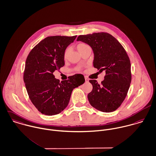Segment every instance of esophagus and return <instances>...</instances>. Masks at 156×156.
<instances>
[{
	"instance_id": "obj_1",
	"label": "esophagus",
	"mask_w": 156,
	"mask_h": 156,
	"mask_svg": "<svg viewBox=\"0 0 156 156\" xmlns=\"http://www.w3.org/2000/svg\"><path fill=\"white\" fill-rule=\"evenodd\" d=\"M85 82H88V79L87 77H85Z\"/></svg>"
}]
</instances>
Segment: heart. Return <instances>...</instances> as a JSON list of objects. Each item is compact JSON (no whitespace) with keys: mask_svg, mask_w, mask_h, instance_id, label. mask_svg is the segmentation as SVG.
Instances as JSON below:
<instances>
[{"mask_svg":"<svg viewBox=\"0 0 156 156\" xmlns=\"http://www.w3.org/2000/svg\"><path fill=\"white\" fill-rule=\"evenodd\" d=\"M87 46H88V45H87V44H85L80 43V44H79L77 45V48L78 51H80L81 50H82L83 48H84L85 47H87ZM68 52H69V49L67 48V49L65 50V53H64V57H65V58H66V57H67V55H68ZM80 67H79V68H77V69L79 70V69H80Z\"/></svg>","mask_w":156,"mask_h":156,"instance_id":"obj_1","label":"heart"}]
</instances>
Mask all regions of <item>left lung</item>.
Listing matches in <instances>:
<instances>
[{"instance_id": "1", "label": "left lung", "mask_w": 156, "mask_h": 156, "mask_svg": "<svg viewBox=\"0 0 156 156\" xmlns=\"http://www.w3.org/2000/svg\"><path fill=\"white\" fill-rule=\"evenodd\" d=\"M77 41L91 47L94 67L106 73L101 85L96 80H90L93 85L88 94L90 104L102 112L114 111L125 100L131 82V63L127 53L119 42L107 33L80 35Z\"/></svg>"}]
</instances>
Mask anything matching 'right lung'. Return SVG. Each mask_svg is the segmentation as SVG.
Wrapping results in <instances>:
<instances>
[{
    "instance_id": "right-lung-1",
    "label": "right lung",
    "mask_w": 156,
    "mask_h": 156,
    "mask_svg": "<svg viewBox=\"0 0 156 156\" xmlns=\"http://www.w3.org/2000/svg\"><path fill=\"white\" fill-rule=\"evenodd\" d=\"M76 37H46L27 58L24 83L31 102L42 114L53 115L61 112L68 106L73 90L85 82L82 74L69 76L61 82L53 74L64 66L65 50Z\"/></svg>"
}]
</instances>
